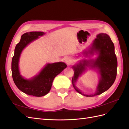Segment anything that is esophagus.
Segmentation results:
<instances>
[{"label": "esophagus", "instance_id": "34e87169", "mask_svg": "<svg viewBox=\"0 0 129 129\" xmlns=\"http://www.w3.org/2000/svg\"><path fill=\"white\" fill-rule=\"evenodd\" d=\"M65 62L68 65L71 64V62H72L71 58L70 57H66V59H65Z\"/></svg>", "mask_w": 129, "mask_h": 129}]
</instances>
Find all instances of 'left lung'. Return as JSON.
<instances>
[{"label":"left lung","mask_w":129,"mask_h":129,"mask_svg":"<svg viewBox=\"0 0 129 129\" xmlns=\"http://www.w3.org/2000/svg\"><path fill=\"white\" fill-rule=\"evenodd\" d=\"M114 49V44L108 35L105 33H100L97 36V38L93 41L90 53H92L93 51L98 52V58L95 61H83V63L80 62L76 67H73L75 72L72 82L73 87L76 91L85 96L92 97L104 92L113 85L116 77L117 67V58ZM88 65L98 67L101 75V79L97 91L91 95H87L81 93L74 86V82L78 77Z\"/></svg>","instance_id":"obj_1"}]
</instances>
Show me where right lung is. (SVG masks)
Here are the masks:
<instances>
[{
    "label": "right lung",
    "instance_id": "right-lung-1",
    "mask_svg": "<svg viewBox=\"0 0 129 129\" xmlns=\"http://www.w3.org/2000/svg\"><path fill=\"white\" fill-rule=\"evenodd\" d=\"M44 34L42 31H31L23 34L15 47L12 61V75L15 85L23 92L36 97L43 96L48 93L54 77L67 67L63 62L54 63L47 64L38 75L31 80H25L21 76L18 68L21 52L27 44Z\"/></svg>",
    "mask_w": 129,
    "mask_h": 129
}]
</instances>
